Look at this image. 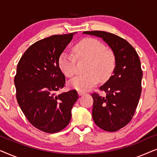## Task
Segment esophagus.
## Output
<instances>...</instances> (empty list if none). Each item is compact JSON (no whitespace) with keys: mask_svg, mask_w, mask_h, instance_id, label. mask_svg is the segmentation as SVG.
<instances>
[{"mask_svg":"<svg viewBox=\"0 0 157 157\" xmlns=\"http://www.w3.org/2000/svg\"><path fill=\"white\" fill-rule=\"evenodd\" d=\"M78 94L79 96H82V95H83V94H85L86 93H85V92H83V91H78Z\"/></svg>","mask_w":157,"mask_h":157,"instance_id":"esophagus-1","label":"esophagus"}]
</instances>
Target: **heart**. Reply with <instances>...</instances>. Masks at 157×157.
<instances>
[{
	"label": "heart",
	"instance_id": "b5f03b06",
	"mask_svg": "<svg viewBox=\"0 0 157 157\" xmlns=\"http://www.w3.org/2000/svg\"><path fill=\"white\" fill-rule=\"evenodd\" d=\"M73 51L77 59L89 60L86 67V74L75 77L69 81L73 89L80 91L91 89L101 79L109 78L115 68L116 60L113 53L106 49L104 44L94 38H86L75 45ZM59 67L67 77L76 74V59L74 55L63 52L59 58Z\"/></svg>",
	"mask_w": 157,
	"mask_h": 157
}]
</instances>
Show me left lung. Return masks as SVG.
Segmentation results:
<instances>
[{
	"instance_id": "obj_1",
	"label": "left lung",
	"mask_w": 157,
	"mask_h": 157,
	"mask_svg": "<svg viewBox=\"0 0 157 157\" xmlns=\"http://www.w3.org/2000/svg\"><path fill=\"white\" fill-rule=\"evenodd\" d=\"M83 33L101 38L114 54L113 75L99 88L106 96L94 93L91 96L95 124L106 132H116L129 123L139 104L142 79L140 59L134 47L115 34L100 31Z\"/></svg>"
}]
</instances>
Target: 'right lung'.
I'll return each mask as SVG.
<instances>
[{"instance_id":"obj_1","label":"right lung","mask_w":157,"mask_h":157,"mask_svg":"<svg viewBox=\"0 0 157 157\" xmlns=\"http://www.w3.org/2000/svg\"><path fill=\"white\" fill-rule=\"evenodd\" d=\"M74 35H55L34 43L17 66L14 83L18 105L30 123L42 132L63 129L78 98L76 90L56 94L66 82L59 58Z\"/></svg>"}]
</instances>
